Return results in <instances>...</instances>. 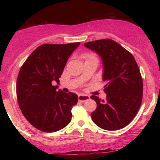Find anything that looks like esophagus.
<instances>
[{"label": "esophagus", "mask_w": 160, "mask_h": 160, "mask_svg": "<svg viewBox=\"0 0 160 160\" xmlns=\"http://www.w3.org/2000/svg\"><path fill=\"white\" fill-rule=\"evenodd\" d=\"M90 99V96L85 95V94H79L78 95V101L80 102H85L87 100H89Z\"/></svg>", "instance_id": "34e87169"}]
</instances>
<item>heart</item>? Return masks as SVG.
<instances>
[{"label":"heart","instance_id":"1","mask_svg":"<svg viewBox=\"0 0 160 160\" xmlns=\"http://www.w3.org/2000/svg\"><path fill=\"white\" fill-rule=\"evenodd\" d=\"M82 56L86 59V60H88V59H90V58H95L93 55H92V54H90V53H84Z\"/></svg>","mask_w":160,"mask_h":160}]
</instances>
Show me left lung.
I'll list each match as a JSON object with an SVG mask.
<instances>
[{
    "mask_svg": "<svg viewBox=\"0 0 160 160\" xmlns=\"http://www.w3.org/2000/svg\"><path fill=\"white\" fill-rule=\"evenodd\" d=\"M102 59L106 100L92 95L97 109L91 113L93 122L107 131H116L131 122L142 99V79L133 56L112 39L84 44Z\"/></svg>",
    "mask_w": 160,
    "mask_h": 160,
    "instance_id": "obj_1",
    "label": "left lung"
}]
</instances>
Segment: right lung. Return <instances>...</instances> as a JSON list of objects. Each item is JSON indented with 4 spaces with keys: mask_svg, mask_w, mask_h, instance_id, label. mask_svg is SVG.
Returning a JSON list of instances; mask_svg holds the SVG:
<instances>
[{
    "mask_svg": "<svg viewBox=\"0 0 160 160\" xmlns=\"http://www.w3.org/2000/svg\"><path fill=\"white\" fill-rule=\"evenodd\" d=\"M80 42L42 44L37 47L19 72L16 92L25 118L39 131L53 132L63 128L72 118V107L78 97L56 90L64 67Z\"/></svg>",
    "mask_w": 160,
    "mask_h": 160,
    "instance_id": "add662e5",
    "label": "right lung"
}]
</instances>
